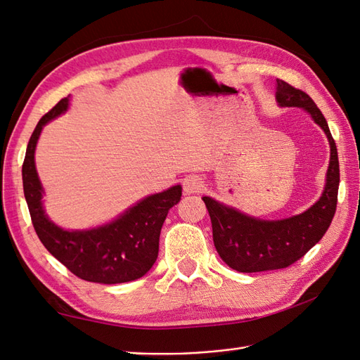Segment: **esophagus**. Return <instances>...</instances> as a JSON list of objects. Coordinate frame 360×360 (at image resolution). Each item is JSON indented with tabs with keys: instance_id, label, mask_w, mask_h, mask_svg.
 Returning a JSON list of instances; mask_svg holds the SVG:
<instances>
[{
	"instance_id": "esophagus-1",
	"label": "esophagus",
	"mask_w": 360,
	"mask_h": 360,
	"mask_svg": "<svg viewBox=\"0 0 360 360\" xmlns=\"http://www.w3.org/2000/svg\"><path fill=\"white\" fill-rule=\"evenodd\" d=\"M204 190V184L202 179L198 176H187L184 179V191L187 195H193V193H200Z\"/></svg>"
}]
</instances>
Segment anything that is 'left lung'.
<instances>
[{
	"label": "left lung",
	"instance_id": "8db88e82",
	"mask_svg": "<svg viewBox=\"0 0 360 360\" xmlns=\"http://www.w3.org/2000/svg\"><path fill=\"white\" fill-rule=\"evenodd\" d=\"M276 101L281 107H302L325 131L330 142V165L323 193L304 213L281 221H264L204 196L210 214L213 242L222 261L240 273L279 270L299 261L328 230L336 213L339 190L338 148L327 120L305 91L276 79Z\"/></svg>",
	"mask_w": 360,
	"mask_h": 360
}]
</instances>
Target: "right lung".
Segmentation results:
<instances>
[{"instance_id": "right-lung-1", "label": "right lung", "mask_w": 360, "mask_h": 360, "mask_svg": "<svg viewBox=\"0 0 360 360\" xmlns=\"http://www.w3.org/2000/svg\"><path fill=\"white\" fill-rule=\"evenodd\" d=\"M69 107L61 99L37 124L22 162V187L33 229L47 252L78 278L96 283H122L139 279L156 262L162 224L181 200L182 187L147 196L118 219L91 230H64L49 219L43 207V187L35 169V148L44 125Z\"/></svg>"}]
</instances>
